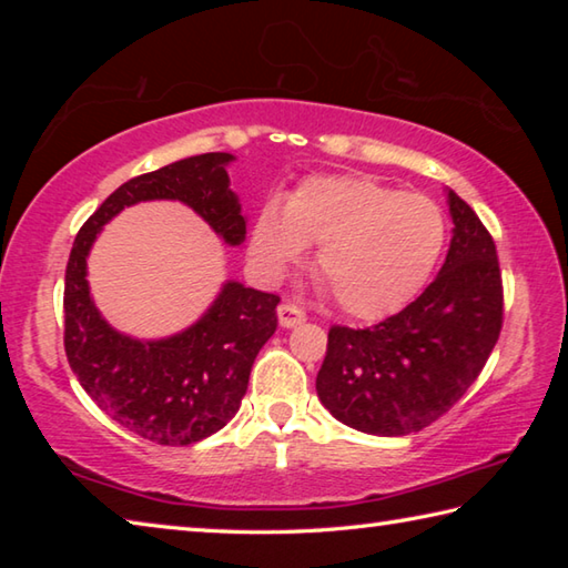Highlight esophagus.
I'll return each mask as SVG.
<instances>
[{"label":"esophagus","mask_w":568,"mask_h":568,"mask_svg":"<svg viewBox=\"0 0 568 568\" xmlns=\"http://www.w3.org/2000/svg\"><path fill=\"white\" fill-rule=\"evenodd\" d=\"M277 323H281L283 328H295V325L305 323V313L301 311V307L283 303V305H277Z\"/></svg>","instance_id":"obj_1"}]
</instances>
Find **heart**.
<instances>
[{
	"label": "heart",
	"mask_w": 568,
	"mask_h": 568,
	"mask_svg": "<svg viewBox=\"0 0 568 568\" xmlns=\"http://www.w3.org/2000/svg\"><path fill=\"white\" fill-rule=\"evenodd\" d=\"M313 243L315 267L341 311L381 321L430 281L446 247V217L434 200L373 178L315 175L287 195L285 207H261L247 257L257 275L275 281Z\"/></svg>",
	"instance_id": "obj_1"
}]
</instances>
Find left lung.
I'll return each mask as SVG.
<instances>
[{
    "label": "left lung",
    "instance_id": "left-lung-1",
    "mask_svg": "<svg viewBox=\"0 0 568 568\" xmlns=\"http://www.w3.org/2000/svg\"><path fill=\"white\" fill-rule=\"evenodd\" d=\"M454 220L436 281L398 315L365 331L328 333L315 390L333 418L371 436H406L454 406L478 378L504 323L496 245L446 187Z\"/></svg>",
    "mask_w": 568,
    "mask_h": 568
}]
</instances>
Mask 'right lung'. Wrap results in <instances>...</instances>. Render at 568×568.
<instances>
[{
	"mask_svg": "<svg viewBox=\"0 0 568 568\" xmlns=\"http://www.w3.org/2000/svg\"><path fill=\"white\" fill-rule=\"evenodd\" d=\"M230 152H205L120 185L74 237L64 273V351L88 396L132 434L187 446L217 434L243 400L255 355L277 328L281 297L225 281L200 318L165 338H132L94 305L88 257L124 207L178 200L230 247L245 243L247 217L230 187Z\"/></svg>",
	"mask_w": 568,
	"mask_h": 568,
	"instance_id": "obj_1",
	"label": "right lung"
}]
</instances>
